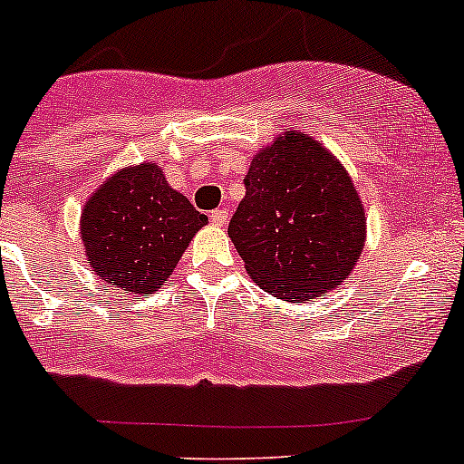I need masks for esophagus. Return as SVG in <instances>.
I'll return each instance as SVG.
<instances>
[{"instance_id": "obj_1", "label": "esophagus", "mask_w": 464, "mask_h": 464, "mask_svg": "<svg viewBox=\"0 0 464 464\" xmlns=\"http://www.w3.org/2000/svg\"><path fill=\"white\" fill-rule=\"evenodd\" d=\"M210 222L215 224V227H224V224H227V219H228V210L227 208H215V210H210Z\"/></svg>"}]
</instances>
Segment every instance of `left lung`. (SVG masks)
<instances>
[{
	"instance_id": "8db88e82",
	"label": "left lung",
	"mask_w": 464,
	"mask_h": 464,
	"mask_svg": "<svg viewBox=\"0 0 464 464\" xmlns=\"http://www.w3.org/2000/svg\"><path fill=\"white\" fill-rule=\"evenodd\" d=\"M228 237L265 292L301 303L343 283L366 237L348 172L305 134L287 132L251 161Z\"/></svg>"
}]
</instances>
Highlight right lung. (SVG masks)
<instances>
[{"label":"right lung","mask_w":464,"mask_h":464,"mask_svg":"<svg viewBox=\"0 0 464 464\" xmlns=\"http://www.w3.org/2000/svg\"><path fill=\"white\" fill-rule=\"evenodd\" d=\"M206 224L161 168L141 163L116 172L82 210V242L98 278L125 292H157L190 237Z\"/></svg>","instance_id":"add662e5"}]
</instances>
